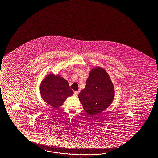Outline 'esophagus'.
Returning <instances> with one entry per match:
<instances>
[{"label":"esophagus","instance_id":"34e87169","mask_svg":"<svg viewBox=\"0 0 158 158\" xmlns=\"http://www.w3.org/2000/svg\"><path fill=\"white\" fill-rule=\"evenodd\" d=\"M78 91H74V93H73V96H77V94H78Z\"/></svg>","mask_w":158,"mask_h":158}]
</instances>
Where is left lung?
<instances>
[{
	"mask_svg": "<svg viewBox=\"0 0 158 158\" xmlns=\"http://www.w3.org/2000/svg\"><path fill=\"white\" fill-rule=\"evenodd\" d=\"M85 88L78 97L83 109L90 115L98 114L111 104L115 90L108 73L100 67L91 69Z\"/></svg>",
	"mask_w": 158,
	"mask_h": 158,
	"instance_id": "8db88e82",
	"label": "left lung"
}]
</instances>
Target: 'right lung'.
Returning <instances> with one entry per match:
<instances>
[{"label": "right lung", "mask_w": 158, "mask_h": 158, "mask_svg": "<svg viewBox=\"0 0 158 158\" xmlns=\"http://www.w3.org/2000/svg\"><path fill=\"white\" fill-rule=\"evenodd\" d=\"M40 91L43 100L54 108L61 106L67 97L73 94L67 81L53 73L48 75L42 81Z\"/></svg>", "instance_id": "add662e5"}]
</instances>
